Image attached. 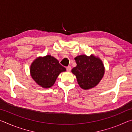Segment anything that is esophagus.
Listing matches in <instances>:
<instances>
[{"mask_svg": "<svg viewBox=\"0 0 132 132\" xmlns=\"http://www.w3.org/2000/svg\"><path fill=\"white\" fill-rule=\"evenodd\" d=\"M71 69V66H68L66 68V70H67V71H70Z\"/></svg>", "mask_w": 132, "mask_h": 132, "instance_id": "esophagus-1", "label": "esophagus"}]
</instances>
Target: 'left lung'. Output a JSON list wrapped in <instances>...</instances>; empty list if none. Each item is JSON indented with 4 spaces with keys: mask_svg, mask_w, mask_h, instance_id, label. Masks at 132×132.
<instances>
[{
    "mask_svg": "<svg viewBox=\"0 0 132 132\" xmlns=\"http://www.w3.org/2000/svg\"><path fill=\"white\" fill-rule=\"evenodd\" d=\"M77 66L71 72L74 74L78 84L84 90L94 87L104 76L105 68L101 59L93 55L90 56L81 55L75 58Z\"/></svg>",
    "mask_w": 132,
    "mask_h": 132,
    "instance_id": "obj_1",
    "label": "left lung"
}]
</instances>
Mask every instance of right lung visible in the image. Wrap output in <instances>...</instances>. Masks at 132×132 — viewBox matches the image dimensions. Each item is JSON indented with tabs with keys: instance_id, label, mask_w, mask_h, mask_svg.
Returning <instances> with one entry per match:
<instances>
[{
	"instance_id": "obj_1",
	"label": "right lung",
	"mask_w": 132,
	"mask_h": 132,
	"mask_svg": "<svg viewBox=\"0 0 132 132\" xmlns=\"http://www.w3.org/2000/svg\"><path fill=\"white\" fill-rule=\"evenodd\" d=\"M66 70V68L51 55L37 57L30 66L33 80L39 86L46 88L51 87L60 73Z\"/></svg>"
}]
</instances>
